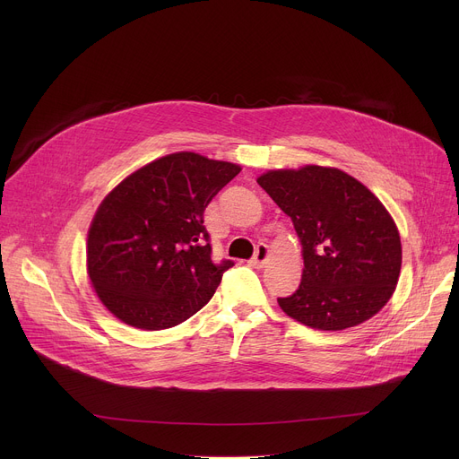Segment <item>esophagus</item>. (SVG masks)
<instances>
[{"instance_id":"esophagus-1","label":"esophagus","mask_w":459,"mask_h":459,"mask_svg":"<svg viewBox=\"0 0 459 459\" xmlns=\"http://www.w3.org/2000/svg\"><path fill=\"white\" fill-rule=\"evenodd\" d=\"M269 257H271L269 247L265 243H261V245H257V248L254 252V257L250 259V265L255 267V269H264L265 264L269 261Z\"/></svg>"}]
</instances>
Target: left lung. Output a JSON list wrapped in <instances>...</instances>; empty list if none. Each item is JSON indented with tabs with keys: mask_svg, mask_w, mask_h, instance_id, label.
<instances>
[{
	"mask_svg": "<svg viewBox=\"0 0 459 459\" xmlns=\"http://www.w3.org/2000/svg\"><path fill=\"white\" fill-rule=\"evenodd\" d=\"M292 220L303 247L298 290L281 310L317 331H343L377 314L402 271L398 227L376 195L333 167L305 165L257 178Z\"/></svg>",
	"mask_w": 459,
	"mask_h": 459,
	"instance_id": "left-lung-1",
	"label": "left lung"
}]
</instances>
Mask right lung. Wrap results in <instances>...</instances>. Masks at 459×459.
I'll return each mask as SVG.
<instances>
[{
	"label": "right lung",
	"mask_w": 459,
	"mask_h": 459,
	"mask_svg": "<svg viewBox=\"0 0 459 459\" xmlns=\"http://www.w3.org/2000/svg\"><path fill=\"white\" fill-rule=\"evenodd\" d=\"M239 170L229 161L174 152L107 194L89 229L87 273L117 319L163 331L209 303L234 261H212L204 212Z\"/></svg>",
	"instance_id": "1"
}]
</instances>
